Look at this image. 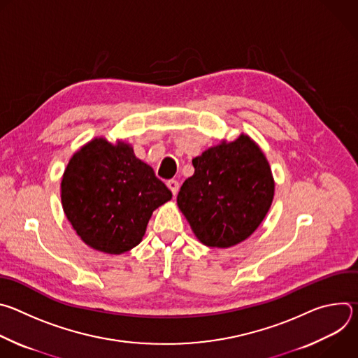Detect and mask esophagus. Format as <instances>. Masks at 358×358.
Masks as SVG:
<instances>
[{"label":"esophagus","mask_w":358,"mask_h":358,"mask_svg":"<svg viewBox=\"0 0 358 358\" xmlns=\"http://www.w3.org/2000/svg\"><path fill=\"white\" fill-rule=\"evenodd\" d=\"M167 187L170 188V191L173 192V195H177L178 188H180V184H178L177 180H169V181H167Z\"/></svg>","instance_id":"1"}]
</instances>
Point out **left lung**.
Returning <instances> with one entry per match:
<instances>
[{"instance_id":"left-lung-1","label":"left lung","mask_w":358,"mask_h":358,"mask_svg":"<svg viewBox=\"0 0 358 358\" xmlns=\"http://www.w3.org/2000/svg\"><path fill=\"white\" fill-rule=\"evenodd\" d=\"M194 174L177 195L180 211L196 239L231 248L248 239L265 220L275 180L261 147L248 134L221 140L192 159Z\"/></svg>"}]
</instances>
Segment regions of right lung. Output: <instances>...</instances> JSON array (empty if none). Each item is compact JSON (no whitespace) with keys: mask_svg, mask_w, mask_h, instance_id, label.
Returning <instances> with one entry per match:
<instances>
[{"mask_svg":"<svg viewBox=\"0 0 358 358\" xmlns=\"http://www.w3.org/2000/svg\"><path fill=\"white\" fill-rule=\"evenodd\" d=\"M173 196L131 144L94 137L71 157L61 181L64 213L94 250L122 255L137 246L152 211Z\"/></svg>","mask_w":358,"mask_h":358,"instance_id":"1","label":"right lung"}]
</instances>
